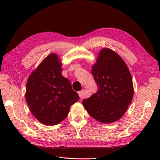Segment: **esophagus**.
<instances>
[{
  "mask_svg": "<svg viewBox=\"0 0 160 160\" xmlns=\"http://www.w3.org/2000/svg\"><path fill=\"white\" fill-rule=\"evenodd\" d=\"M84 90H82L78 92V95H79V96L80 98H82L84 96Z\"/></svg>",
  "mask_w": 160,
  "mask_h": 160,
  "instance_id": "1",
  "label": "esophagus"
}]
</instances>
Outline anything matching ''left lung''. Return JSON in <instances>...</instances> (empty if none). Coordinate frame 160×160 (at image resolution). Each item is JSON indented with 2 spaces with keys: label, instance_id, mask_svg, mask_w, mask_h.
Listing matches in <instances>:
<instances>
[{
  "label": "left lung",
  "instance_id": "obj_1",
  "mask_svg": "<svg viewBox=\"0 0 160 160\" xmlns=\"http://www.w3.org/2000/svg\"><path fill=\"white\" fill-rule=\"evenodd\" d=\"M98 91L82 101L91 117L101 123L118 121L133 98L132 76L124 60L109 48L102 49L91 69Z\"/></svg>",
  "mask_w": 160,
  "mask_h": 160
}]
</instances>
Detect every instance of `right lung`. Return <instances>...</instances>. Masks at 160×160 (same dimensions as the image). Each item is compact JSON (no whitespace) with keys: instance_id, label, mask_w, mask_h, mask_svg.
I'll return each instance as SVG.
<instances>
[{"instance_id":"add662e5","label":"right lung","mask_w":160,"mask_h":160,"mask_svg":"<svg viewBox=\"0 0 160 160\" xmlns=\"http://www.w3.org/2000/svg\"><path fill=\"white\" fill-rule=\"evenodd\" d=\"M62 64L55 53H50L33 70L26 84L25 99L33 116L40 123L53 126L67 117L79 96L62 75Z\"/></svg>"}]
</instances>
